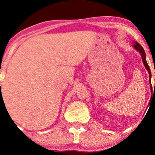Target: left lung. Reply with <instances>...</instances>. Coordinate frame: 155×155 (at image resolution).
Returning a JSON list of instances; mask_svg holds the SVG:
<instances>
[{
  "instance_id": "1",
  "label": "left lung",
  "mask_w": 155,
  "mask_h": 155,
  "mask_svg": "<svg viewBox=\"0 0 155 155\" xmlns=\"http://www.w3.org/2000/svg\"><path fill=\"white\" fill-rule=\"evenodd\" d=\"M133 47H134V48L136 49V50H138L140 53V55H141V58H142V60H143V65H144L145 68L147 69V71H149V82H150V87H151V90H152V84H151V76H152V74H151L150 68H149L148 64H147V60H146V54H145L144 49H143V47H142L141 46H140V44H139L138 43V42H136V41H134V45H133ZM154 87H155V84H154Z\"/></svg>"
}]
</instances>
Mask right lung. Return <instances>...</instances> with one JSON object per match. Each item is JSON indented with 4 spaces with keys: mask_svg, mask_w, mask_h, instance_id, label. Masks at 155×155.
Returning a JSON list of instances; mask_svg holds the SVG:
<instances>
[{
    "mask_svg": "<svg viewBox=\"0 0 155 155\" xmlns=\"http://www.w3.org/2000/svg\"><path fill=\"white\" fill-rule=\"evenodd\" d=\"M0 84H1V83H0Z\"/></svg>",
    "mask_w": 155,
    "mask_h": 155,
    "instance_id": "1",
    "label": "right lung"
}]
</instances>
